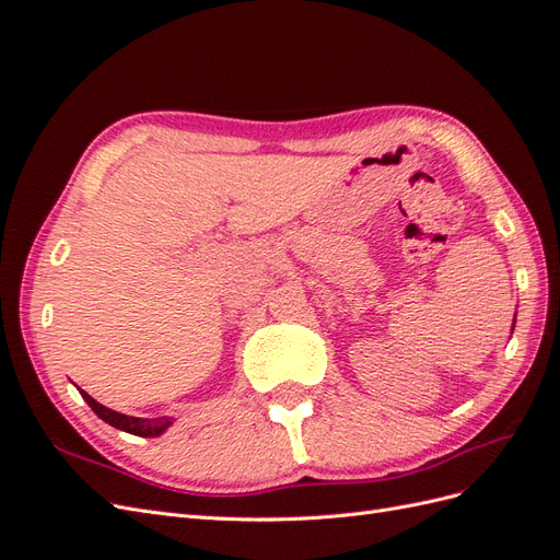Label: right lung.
Listing matches in <instances>:
<instances>
[{"mask_svg":"<svg viewBox=\"0 0 560 560\" xmlns=\"http://www.w3.org/2000/svg\"><path fill=\"white\" fill-rule=\"evenodd\" d=\"M81 397L86 399V404L91 406V409L95 411L97 418H103L105 422H109L112 428L116 430H124L128 434H135V436H159L163 434L167 428L173 425L171 418H135V416H126V413H118V411H112L107 409V406L97 404L89 393H83V389H79Z\"/></svg>","mask_w":560,"mask_h":560,"instance_id":"obj_1","label":"right lung"}]
</instances>
